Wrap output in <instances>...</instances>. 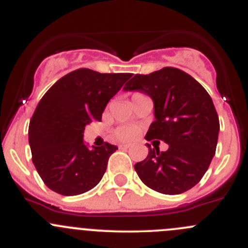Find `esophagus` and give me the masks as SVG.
Masks as SVG:
<instances>
[{
    "instance_id": "34e87169",
    "label": "esophagus",
    "mask_w": 248,
    "mask_h": 248,
    "mask_svg": "<svg viewBox=\"0 0 248 248\" xmlns=\"http://www.w3.org/2000/svg\"><path fill=\"white\" fill-rule=\"evenodd\" d=\"M119 148L120 149H124V150H126V149L131 148V145H129V144H121V145H120Z\"/></svg>"
}]
</instances>
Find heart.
Instances as JSON below:
<instances>
[{"label": "heart", "mask_w": 248, "mask_h": 248, "mask_svg": "<svg viewBox=\"0 0 248 248\" xmlns=\"http://www.w3.org/2000/svg\"><path fill=\"white\" fill-rule=\"evenodd\" d=\"M115 134L120 140L129 141L136 138L137 134H138V129L133 126H121L116 129Z\"/></svg>", "instance_id": "obj_1"}]
</instances>
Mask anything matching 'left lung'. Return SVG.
<instances>
[{
  "label": "left lung",
  "mask_w": 248,
  "mask_h": 248,
  "mask_svg": "<svg viewBox=\"0 0 248 248\" xmlns=\"http://www.w3.org/2000/svg\"><path fill=\"white\" fill-rule=\"evenodd\" d=\"M126 92H140L154 103L155 121L146 140L168 144L166 151L149 149L134 170L153 190L177 195L195 186L207 170L217 148L219 119L212 98L194 78L175 68L134 75Z\"/></svg>",
  "instance_id": "obj_1"
}]
</instances>
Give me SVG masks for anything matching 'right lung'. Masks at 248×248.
Listing matches in <instances>:
<instances>
[{"label":"right lung","mask_w":248,"mask_h":248,"mask_svg":"<svg viewBox=\"0 0 248 248\" xmlns=\"http://www.w3.org/2000/svg\"><path fill=\"white\" fill-rule=\"evenodd\" d=\"M131 74H100L78 69L58 80L38 103L29 126L32 162L50 190L80 195L100 182L117 146L83 141L86 124L102 121L109 100Z\"/></svg>","instance_id":"obj_1"}]
</instances>
